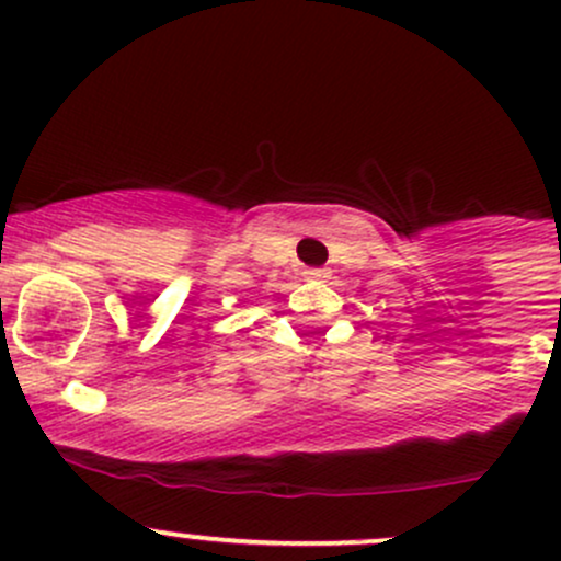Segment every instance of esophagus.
<instances>
[{"instance_id":"obj_1","label":"esophagus","mask_w":561,"mask_h":561,"mask_svg":"<svg viewBox=\"0 0 561 561\" xmlns=\"http://www.w3.org/2000/svg\"><path fill=\"white\" fill-rule=\"evenodd\" d=\"M304 276L309 282H317V279H324V276H328V271H324V268H306Z\"/></svg>"}]
</instances>
